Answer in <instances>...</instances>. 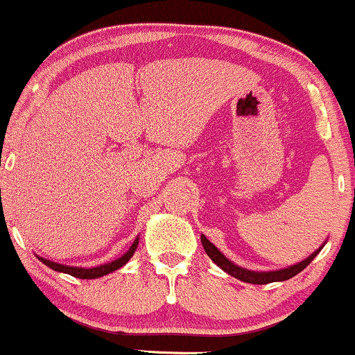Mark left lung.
<instances>
[{"label":"left lung","mask_w":355,"mask_h":355,"mask_svg":"<svg viewBox=\"0 0 355 355\" xmlns=\"http://www.w3.org/2000/svg\"><path fill=\"white\" fill-rule=\"evenodd\" d=\"M201 243H202V248H205V252L211 260L214 261L223 272H226L231 277L238 278V280L245 282V284H254V285H266V284H273V282H285V280H290L292 277H295L302 272V270L306 268V266L310 265V261L313 260V258L317 257L318 253H320V250L324 248L325 240L322 243L320 248H317L315 252L312 254H309V257L305 258V260L298 261L297 265H292V266H286V268H280V270H270V272H257V270H248V268H243V266L233 263V261L228 260V258L223 254L220 250L216 248V246L211 243L208 238L205 236V234H201Z\"/></svg>","instance_id":"1"}]
</instances>
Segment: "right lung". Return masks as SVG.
Instances as JSON below:
<instances>
[{
	"instance_id": "add662e5",
	"label": "right lung",
	"mask_w": 355,
	"mask_h": 355,
	"mask_svg": "<svg viewBox=\"0 0 355 355\" xmlns=\"http://www.w3.org/2000/svg\"><path fill=\"white\" fill-rule=\"evenodd\" d=\"M137 245H139V236L135 238L132 245H130V248L127 250V252L122 254V257L115 258V260L109 261V263H103V265H98V266H70V265H63V263H57V261H51V260H46V258L43 257H38V260L42 261V263H45L49 268L55 270V272H60V273H67V275H71V277L75 278H83V280H92V278H101L103 275H109L115 272V270L122 268L127 261L132 258V254L135 253V250H137Z\"/></svg>"
}]
</instances>
